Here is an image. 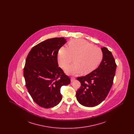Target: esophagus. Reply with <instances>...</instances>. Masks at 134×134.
I'll return each mask as SVG.
<instances>
[{
    "instance_id": "1",
    "label": "esophagus",
    "mask_w": 134,
    "mask_h": 134,
    "mask_svg": "<svg viewBox=\"0 0 134 134\" xmlns=\"http://www.w3.org/2000/svg\"><path fill=\"white\" fill-rule=\"evenodd\" d=\"M75 80V78H74V77H71V82H73V81H74Z\"/></svg>"
}]
</instances>
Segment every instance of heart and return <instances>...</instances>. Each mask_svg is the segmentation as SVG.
<instances>
[{
	"label": "heart",
	"instance_id": "b5f03b06",
	"mask_svg": "<svg viewBox=\"0 0 134 134\" xmlns=\"http://www.w3.org/2000/svg\"><path fill=\"white\" fill-rule=\"evenodd\" d=\"M74 59V63L67 66L65 72L69 75H78L82 72L89 74L95 70L103 58L101 49L82 39L71 41L69 47L62 46L58 51V62L60 66L65 68Z\"/></svg>",
	"mask_w": 134,
	"mask_h": 134
}]
</instances>
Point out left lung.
<instances>
[{"label": "left lung", "mask_w": 134, "mask_h": 134, "mask_svg": "<svg viewBox=\"0 0 134 134\" xmlns=\"http://www.w3.org/2000/svg\"><path fill=\"white\" fill-rule=\"evenodd\" d=\"M102 61L98 67L85 76L77 77L81 87L77 91V101L84 107H94L102 102L111 88L116 65L111 52L101 48Z\"/></svg>", "instance_id": "obj_1"}]
</instances>
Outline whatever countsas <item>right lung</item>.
Masks as SVG:
<instances>
[{
	"instance_id": "add662e5",
	"label": "right lung",
	"mask_w": 134,
	"mask_h": 134,
	"mask_svg": "<svg viewBox=\"0 0 134 134\" xmlns=\"http://www.w3.org/2000/svg\"><path fill=\"white\" fill-rule=\"evenodd\" d=\"M66 42L64 38L46 40L34 47L26 59V87L34 101L42 108L58 104L62 98L61 86L71 82L58 63V51Z\"/></svg>"
}]
</instances>
